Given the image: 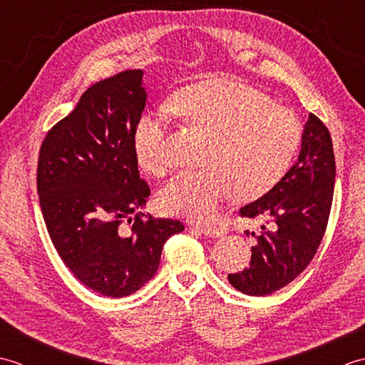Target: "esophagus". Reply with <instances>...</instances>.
<instances>
[{
    "mask_svg": "<svg viewBox=\"0 0 365 365\" xmlns=\"http://www.w3.org/2000/svg\"><path fill=\"white\" fill-rule=\"evenodd\" d=\"M190 229H196L200 234L205 237H212V238H220L224 235V230L220 227H207V226H191Z\"/></svg>",
    "mask_w": 365,
    "mask_h": 365,
    "instance_id": "1",
    "label": "esophagus"
}]
</instances>
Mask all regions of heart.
<instances>
[{
	"mask_svg": "<svg viewBox=\"0 0 365 365\" xmlns=\"http://www.w3.org/2000/svg\"><path fill=\"white\" fill-rule=\"evenodd\" d=\"M170 110L210 136L200 170H183L160 191L165 212L196 221L218 213L232 190L238 199L265 195L281 180L301 143V125L292 111L260 91L229 78H213L182 89ZM168 110L145 113L133 133L138 165L158 175L168 168Z\"/></svg>",
	"mask_w": 365,
	"mask_h": 365,
	"instance_id": "b5f03b06",
	"label": "heart"
}]
</instances>
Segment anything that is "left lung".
<instances>
[{
  "instance_id": "obj_1",
  "label": "left lung",
  "mask_w": 365,
  "mask_h": 365,
  "mask_svg": "<svg viewBox=\"0 0 365 365\" xmlns=\"http://www.w3.org/2000/svg\"><path fill=\"white\" fill-rule=\"evenodd\" d=\"M334 178L331 135L317 115L309 114L297 163L267 195L240 208L247 218H268L269 229L262 226L251 247V267L227 276L234 289L251 297L274 293L309 265L327 229Z\"/></svg>"
}]
</instances>
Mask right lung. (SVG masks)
Masks as SVG:
<instances>
[{"label":"right lung","instance_id":"add662e5","mask_svg":"<svg viewBox=\"0 0 365 365\" xmlns=\"http://www.w3.org/2000/svg\"><path fill=\"white\" fill-rule=\"evenodd\" d=\"M143 71H125L84 92L46 133L37 192L51 242L81 284L103 297L135 293L157 273L166 240L183 224L144 215L135 127L147 92Z\"/></svg>","mask_w":365,"mask_h":365}]
</instances>
